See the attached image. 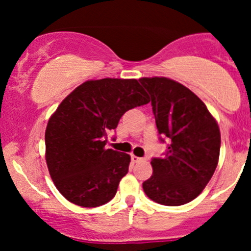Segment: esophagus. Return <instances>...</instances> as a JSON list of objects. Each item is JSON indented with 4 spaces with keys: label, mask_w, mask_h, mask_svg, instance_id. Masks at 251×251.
<instances>
[{
    "label": "esophagus",
    "mask_w": 251,
    "mask_h": 251,
    "mask_svg": "<svg viewBox=\"0 0 251 251\" xmlns=\"http://www.w3.org/2000/svg\"><path fill=\"white\" fill-rule=\"evenodd\" d=\"M130 158H132L133 163H139V162H145V158H142V157H137V156H134V154H132V156H130Z\"/></svg>",
    "instance_id": "34e87169"
}]
</instances>
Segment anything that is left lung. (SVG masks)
<instances>
[{
    "label": "left lung",
    "instance_id": "1",
    "mask_svg": "<svg viewBox=\"0 0 251 251\" xmlns=\"http://www.w3.org/2000/svg\"><path fill=\"white\" fill-rule=\"evenodd\" d=\"M139 81L151 95L158 133L170 141L163 158L151 161L153 174L143 190L161 205H185L202 192L216 170L220 129L203 101L182 84L163 76Z\"/></svg>",
    "mask_w": 251,
    "mask_h": 251
}]
</instances>
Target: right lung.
I'll list each match as a JSON object with an SVG mask.
<instances>
[{
  "instance_id": "add662e5",
  "label": "right lung",
  "mask_w": 251,
  "mask_h": 251,
  "mask_svg": "<svg viewBox=\"0 0 251 251\" xmlns=\"http://www.w3.org/2000/svg\"><path fill=\"white\" fill-rule=\"evenodd\" d=\"M137 79L88 80L50 117L45 132L49 172L66 200L97 207L117 194L130 156L105 148L108 133L127 110L150 103Z\"/></svg>"
}]
</instances>
